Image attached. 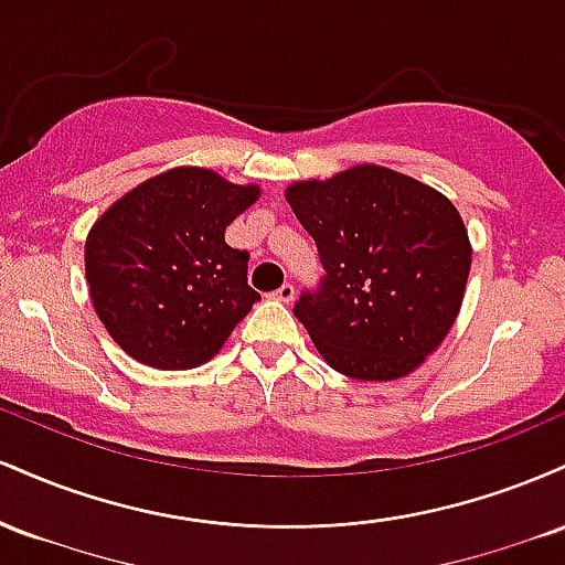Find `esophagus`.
<instances>
[{"mask_svg": "<svg viewBox=\"0 0 565 565\" xmlns=\"http://www.w3.org/2000/svg\"><path fill=\"white\" fill-rule=\"evenodd\" d=\"M274 300H278V302H291V300H295V287H291V284H284V287H278V289L274 291Z\"/></svg>", "mask_w": 565, "mask_h": 565, "instance_id": "obj_1", "label": "esophagus"}]
</instances>
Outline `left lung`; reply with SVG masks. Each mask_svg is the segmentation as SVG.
<instances>
[{"label":"left lung","mask_w":565,"mask_h":565,"mask_svg":"<svg viewBox=\"0 0 565 565\" xmlns=\"http://www.w3.org/2000/svg\"><path fill=\"white\" fill-rule=\"evenodd\" d=\"M287 201L323 265L319 287L295 302L323 361L366 382L414 372L468 287L472 249L451 201L377 164L289 185Z\"/></svg>","instance_id":"obj_1"}]
</instances>
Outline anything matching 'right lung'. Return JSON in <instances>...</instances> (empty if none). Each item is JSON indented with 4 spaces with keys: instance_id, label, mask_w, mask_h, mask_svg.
<instances>
[{
    "instance_id": "obj_1",
    "label": "right lung",
    "mask_w": 565,
    "mask_h": 565,
    "mask_svg": "<svg viewBox=\"0 0 565 565\" xmlns=\"http://www.w3.org/2000/svg\"><path fill=\"white\" fill-rule=\"evenodd\" d=\"M260 196L217 172L178 167L121 196L84 244L89 297L114 342L153 369H193L223 348L260 300L249 252L225 228Z\"/></svg>"
}]
</instances>
